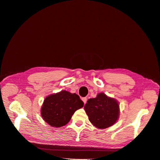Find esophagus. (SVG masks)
<instances>
[{
	"label": "esophagus",
	"instance_id": "esophagus-1",
	"mask_svg": "<svg viewBox=\"0 0 160 160\" xmlns=\"http://www.w3.org/2000/svg\"><path fill=\"white\" fill-rule=\"evenodd\" d=\"M82 101L84 102V104H86L87 101V98H82Z\"/></svg>",
	"mask_w": 160,
	"mask_h": 160
}]
</instances>
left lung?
Listing matches in <instances>:
<instances>
[{
  "label": "left lung",
  "mask_w": 160,
  "mask_h": 160,
  "mask_svg": "<svg viewBox=\"0 0 160 160\" xmlns=\"http://www.w3.org/2000/svg\"><path fill=\"white\" fill-rule=\"evenodd\" d=\"M84 108L90 123L99 129L112 126L119 119V102L103 92L99 93L95 98L89 99Z\"/></svg>",
  "instance_id": "obj_1"
}]
</instances>
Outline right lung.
<instances>
[{
	"instance_id": "add662e5",
	"label": "right lung",
	"mask_w": 160,
	"mask_h": 160,
	"mask_svg": "<svg viewBox=\"0 0 160 160\" xmlns=\"http://www.w3.org/2000/svg\"><path fill=\"white\" fill-rule=\"evenodd\" d=\"M83 106L84 102L76 93L61 90L46 97L41 115L49 125L59 128L67 125L74 112Z\"/></svg>"
}]
</instances>
